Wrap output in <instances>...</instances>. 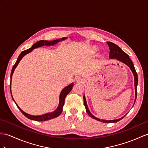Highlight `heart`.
<instances>
[{
	"label": "heart",
	"instance_id": "1",
	"mask_svg": "<svg viewBox=\"0 0 148 148\" xmlns=\"http://www.w3.org/2000/svg\"><path fill=\"white\" fill-rule=\"evenodd\" d=\"M92 51H93V52H95V51H97V49H96L95 48H93L92 49Z\"/></svg>",
	"mask_w": 148,
	"mask_h": 148
}]
</instances>
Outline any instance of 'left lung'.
<instances>
[{"mask_svg":"<svg viewBox=\"0 0 148 148\" xmlns=\"http://www.w3.org/2000/svg\"><path fill=\"white\" fill-rule=\"evenodd\" d=\"M107 45H109V49H110V53H109V58L111 59H114L116 58L117 60H118L120 62L125 63V64L130 68V69L131 70L133 75H134V85H135V93H136V99H135V101L134 103L136 102V97H137V86H138V74H137L135 68L134 64H133V63L131 61V58H129V55L127 54H126L124 51H122L121 48H119L117 45H115L114 43L112 42H107ZM84 105L85 107L86 108V112L92 118L94 119H96L99 121L102 122L103 123H112V122H117L118 121H119L120 120H121L122 119H123L122 117L119 119H116V120H110V121H107V120H102V119H100L97 118L96 117H95L94 116L91 114L90 112L87 104H86V99H85V97L84 96Z\"/></svg>","mask_w":148,"mask_h":148,"instance_id":"left-lung-1","label":"left lung"}]
</instances>
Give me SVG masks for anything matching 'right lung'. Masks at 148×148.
<instances>
[{"label": "right lung", "instance_id": "obj_1", "mask_svg": "<svg viewBox=\"0 0 148 148\" xmlns=\"http://www.w3.org/2000/svg\"><path fill=\"white\" fill-rule=\"evenodd\" d=\"M66 39V38H62V39H56V40L51 41H50L41 40V41H39L37 42H36L35 44H34L32 46L31 48L28 49L27 50H25V51H23V52H21V53L19 55V57H18V58L16 61L15 64H14V65L12 67L11 73H10V80H12V74L14 73V70H15V68H16V66H17L18 63H19V62L21 60V59H22L25 55H27V53H30L34 49L37 48H38V47H41V46H42L44 45H46V46L54 45H55L56 43L60 41L64 40V39ZM10 84H11V83H10ZM10 86H11V85H10ZM73 84H71L70 85L66 86V87L64 88L62 91V92H61V93H60V95L59 106H58V107L56 110H55L54 112H53L43 114V115H41V116H31V115H29V114H28L26 112H24V111H23L22 110L20 109L19 106H18L16 103V104L17 107L19 108V109L21 110V112L23 114L24 116H25L27 118L29 119H31V120L36 121H48V120H49V119H53V118H55V117H57L58 116H59L60 115L62 114V110H63V107L64 103V100H65V97H66V95L68 94V93L70 92V91L71 90V89H72V87H73ZM10 92H11V90H10ZM11 96H12V94H11ZM12 99H13V97H12ZM13 100H14V99H13Z\"/></svg>", "mask_w": 148, "mask_h": 148}]
</instances>
